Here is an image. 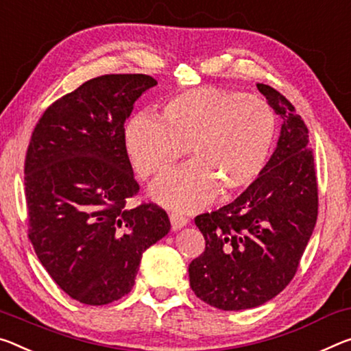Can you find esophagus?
Segmentation results:
<instances>
[{
  "instance_id": "34e87169",
  "label": "esophagus",
  "mask_w": 351,
  "mask_h": 351,
  "mask_svg": "<svg viewBox=\"0 0 351 351\" xmlns=\"http://www.w3.org/2000/svg\"><path fill=\"white\" fill-rule=\"evenodd\" d=\"M187 221L189 220L184 215L176 214V213L170 214V223H171V230L173 231H178V230H181V228H184L187 225Z\"/></svg>"
}]
</instances>
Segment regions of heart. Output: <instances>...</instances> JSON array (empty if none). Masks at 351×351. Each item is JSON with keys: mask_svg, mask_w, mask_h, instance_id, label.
Listing matches in <instances>:
<instances>
[{"mask_svg": "<svg viewBox=\"0 0 351 351\" xmlns=\"http://www.w3.org/2000/svg\"><path fill=\"white\" fill-rule=\"evenodd\" d=\"M125 147L142 178L160 176L186 153L191 164L152 187L156 202L197 210L215 198L245 191L263 173L276 138V119L264 99L203 86L182 92L162 106L159 120L132 117Z\"/></svg>", "mask_w": 351, "mask_h": 351, "instance_id": "obj_1", "label": "heart"}]
</instances>
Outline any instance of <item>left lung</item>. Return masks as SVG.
Instances as JSON below:
<instances>
[{
    "label": "left lung",
    "instance_id": "8db88e82",
    "mask_svg": "<svg viewBox=\"0 0 351 351\" xmlns=\"http://www.w3.org/2000/svg\"><path fill=\"white\" fill-rule=\"evenodd\" d=\"M258 88L282 120L275 152L234 202L195 219L206 248L189 265L191 287L223 311L252 309L276 297L295 275L317 221L308 128L286 97L267 84Z\"/></svg>",
    "mask_w": 351,
    "mask_h": 351
}]
</instances>
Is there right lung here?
<instances>
[{"label":"right lung","mask_w":351,"mask_h":351,"mask_svg":"<svg viewBox=\"0 0 351 351\" xmlns=\"http://www.w3.org/2000/svg\"><path fill=\"white\" fill-rule=\"evenodd\" d=\"M148 75H104L53 103L25 160L29 239L45 270L73 300L112 303L131 291L142 254L170 231L156 204L128 209L138 192L125 147Z\"/></svg>","instance_id":"add662e5"}]
</instances>
